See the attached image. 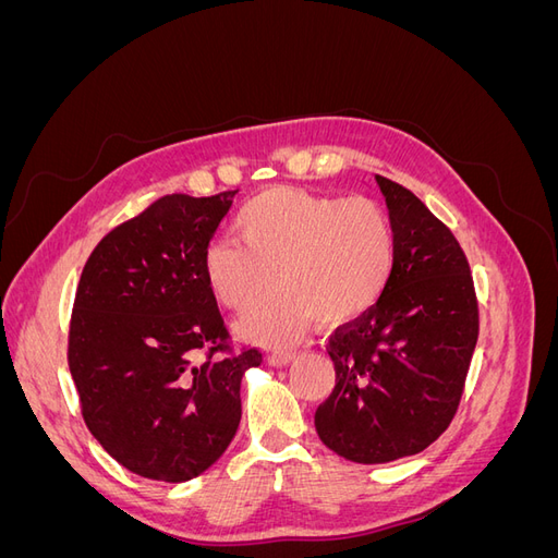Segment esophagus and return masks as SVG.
Wrapping results in <instances>:
<instances>
[{"label": "esophagus", "instance_id": "1", "mask_svg": "<svg viewBox=\"0 0 558 558\" xmlns=\"http://www.w3.org/2000/svg\"><path fill=\"white\" fill-rule=\"evenodd\" d=\"M295 356H298L295 351H275V353H269V356H267V363L275 365V367H283V365H289L291 361H295Z\"/></svg>", "mask_w": 558, "mask_h": 558}]
</instances>
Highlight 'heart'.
<instances>
[{"instance_id": "b5f03b06", "label": "heart", "mask_w": 558, "mask_h": 558, "mask_svg": "<svg viewBox=\"0 0 558 558\" xmlns=\"http://www.w3.org/2000/svg\"><path fill=\"white\" fill-rule=\"evenodd\" d=\"M236 240L214 242L205 275L232 312H253L240 330L263 344H286L314 318L344 326L373 310L396 265V228L377 199L269 189L240 209Z\"/></svg>"}]
</instances>
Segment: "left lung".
<instances>
[{"mask_svg":"<svg viewBox=\"0 0 558 558\" xmlns=\"http://www.w3.org/2000/svg\"><path fill=\"white\" fill-rule=\"evenodd\" d=\"M396 228V265L377 305L330 335L335 388L314 426L353 463L424 451L459 410L477 344L470 265L451 230L400 183L377 177Z\"/></svg>","mask_w":558,"mask_h":558,"instance_id":"left-lung-1","label":"left lung"}]
</instances>
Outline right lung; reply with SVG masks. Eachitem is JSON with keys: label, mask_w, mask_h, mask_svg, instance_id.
Listing matches in <instances>:
<instances>
[{"label": "right lung", "mask_w": 558, "mask_h": 558, "mask_svg": "<svg viewBox=\"0 0 558 558\" xmlns=\"http://www.w3.org/2000/svg\"><path fill=\"white\" fill-rule=\"evenodd\" d=\"M234 195H165L83 267L66 351L81 412L95 440L146 480L189 482L221 459L242 418V377L263 363L258 349L232 353L205 275Z\"/></svg>", "instance_id": "1"}]
</instances>
